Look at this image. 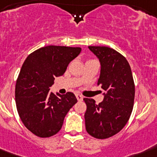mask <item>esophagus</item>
<instances>
[{
    "mask_svg": "<svg viewBox=\"0 0 157 157\" xmlns=\"http://www.w3.org/2000/svg\"><path fill=\"white\" fill-rule=\"evenodd\" d=\"M76 98H77L78 101H82V99H83V98H82V96L80 95V94H76Z\"/></svg>",
    "mask_w": 157,
    "mask_h": 157,
    "instance_id": "1",
    "label": "esophagus"
}]
</instances>
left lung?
Masks as SVG:
<instances>
[{"instance_id":"8db88e82","label":"left lung","mask_w":157,"mask_h":157,"mask_svg":"<svg viewBox=\"0 0 157 157\" xmlns=\"http://www.w3.org/2000/svg\"><path fill=\"white\" fill-rule=\"evenodd\" d=\"M99 59L100 76L98 85L105 92L99 104L84 98L86 130L99 139L110 138L125 126L133 110L135 87L130 65L122 55L107 47H88Z\"/></svg>"}]
</instances>
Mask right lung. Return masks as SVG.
Here are the masks:
<instances>
[{
  "label": "right lung",
  "mask_w": 157,
  "mask_h": 157,
  "mask_svg": "<svg viewBox=\"0 0 157 157\" xmlns=\"http://www.w3.org/2000/svg\"><path fill=\"white\" fill-rule=\"evenodd\" d=\"M80 47L47 46L35 51L22 65L15 85V102L24 126L40 138L60 130L68 111L77 102L73 92H49L56 77L65 74Z\"/></svg>",
  "instance_id": "obj_1"
}]
</instances>
